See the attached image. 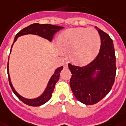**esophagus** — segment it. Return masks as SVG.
<instances>
[{
  "mask_svg": "<svg viewBox=\"0 0 126 126\" xmlns=\"http://www.w3.org/2000/svg\"><path fill=\"white\" fill-rule=\"evenodd\" d=\"M64 68H67V63H65L64 64Z\"/></svg>",
  "mask_w": 126,
  "mask_h": 126,
  "instance_id": "1",
  "label": "esophagus"
}]
</instances>
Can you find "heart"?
<instances>
[{
	"label": "heart",
	"mask_w": 126,
	"mask_h": 126,
	"mask_svg": "<svg viewBox=\"0 0 126 126\" xmlns=\"http://www.w3.org/2000/svg\"><path fill=\"white\" fill-rule=\"evenodd\" d=\"M57 46L61 51L69 52V57L73 63L85 65L92 61L98 55L101 38L94 29L73 28L59 34Z\"/></svg>",
	"instance_id": "1"
}]
</instances>
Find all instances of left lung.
<instances>
[{
	"mask_svg": "<svg viewBox=\"0 0 126 126\" xmlns=\"http://www.w3.org/2000/svg\"><path fill=\"white\" fill-rule=\"evenodd\" d=\"M101 38V48L95 59L83 67L68 64L71 72V89L78 101L94 105L110 92L116 74L115 55L112 39L95 27Z\"/></svg>",
	"mask_w": 126,
	"mask_h": 126,
	"instance_id": "obj_1",
	"label": "left lung"
}]
</instances>
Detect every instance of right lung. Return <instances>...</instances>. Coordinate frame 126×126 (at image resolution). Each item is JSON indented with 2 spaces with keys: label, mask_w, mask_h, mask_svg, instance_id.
I'll list each match as a JSON object with an SVG mask.
<instances>
[{
  "label": "right lung",
  "mask_w": 126,
  "mask_h": 126,
  "mask_svg": "<svg viewBox=\"0 0 126 126\" xmlns=\"http://www.w3.org/2000/svg\"><path fill=\"white\" fill-rule=\"evenodd\" d=\"M63 29V27H60V26H56V25H53L51 24H39V23H34L32 25L28 26L25 29H22L20 31L16 34L15 39H14V43L17 40V38L22 35H25V34H36V35H39L40 37L45 38L46 39L49 40V41H51L53 40L54 34H55L56 32H58L61 29ZM12 45L11 46V49L13 47ZM9 59V58H8ZM63 67H58L55 70L53 75H52L51 79L49 80V83L47 84L46 89L44 91V92L37 98L34 99H27L23 97L21 95L16 92L15 89L13 86V85L11 83V78H10V75H9V73H8V65H7V71H8V81H9V84L11 85V87L13 93L16 95V96L17 97L20 101H22L24 103L27 104L28 106H40L43 105L44 103L49 101L51 99L52 96V93L53 92L54 88H55V85L56 83L58 81L59 79V76H60V73L61 70L63 69Z\"/></svg>",
  "instance_id": "add662e5"
}]
</instances>
